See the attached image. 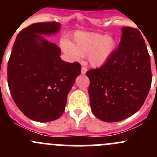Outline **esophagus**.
Masks as SVG:
<instances>
[{
	"instance_id": "34e87169",
	"label": "esophagus",
	"mask_w": 157,
	"mask_h": 157,
	"mask_svg": "<svg viewBox=\"0 0 157 157\" xmlns=\"http://www.w3.org/2000/svg\"><path fill=\"white\" fill-rule=\"evenodd\" d=\"M86 71H87V68H86V67H82V68H81V74H86Z\"/></svg>"
}]
</instances>
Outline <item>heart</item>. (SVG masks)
I'll use <instances>...</instances> for the list:
<instances>
[{
  "label": "heart",
  "instance_id": "heart-1",
  "mask_svg": "<svg viewBox=\"0 0 157 157\" xmlns=\"http://www.w3.org/2000/svg\"><path fill=\"white\" fill-rule=\"evenodd\" d=\"M113 38L105 35L90 33H77L74 42H62L61 47L71 59H79L87 56L88 61L93 67H99L106 63L115 48Z\"/></svg>",
  "mask_w": 157,
  "mask_h": 157
}]
</instances>
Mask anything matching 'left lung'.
<instances>
[{
	"label": "left lung",
	"mask_w": 157,
	"mask_h": 157,
	"mask_svg": "<svg viewBox=\"0 0 157 157\" xmlns=\"http://www.w3.org/2000/svg\"><path fill=\"white\" fill-rule=\"evenodd\" d=\"M118 48L99 68L90 70L89 96L93 115L116 122L143 105L152 82L150 58L138 29L124 26Z\"/></svg>",
	"instance_id": "1"
}]
</instances>
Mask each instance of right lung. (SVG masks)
<instances>
[{
  "mask_svg": "<svg viewBox=\"0 0 157 157\" xmlns=\"http://www.w3.org/2000/svg\"><path fill=\"white\" fill-rule=\"evenodd\" d=\"M60 29V23L47 22L33 23L20 31L7 64L14 102L26 117L39 122L61 116L67 95L81 72L78 62L62 61L59 47L42 36Z\"/></svg>",
  "mask_w": 157,
  "mask_h": 157,
  "instance_id": "1",
  "label": "right lung"
}]
</instances>
